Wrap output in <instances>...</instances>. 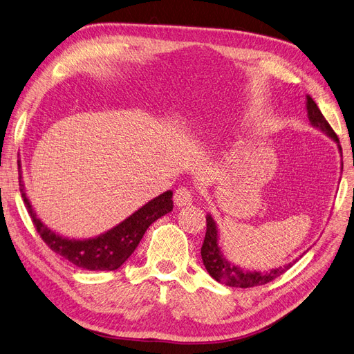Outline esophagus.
<instances>
[{"label":"esophagus","instance_id":"obj_1","mask_svg":"<svg viewBox=\"0 0 354 354\" xmlns=\"http://www.w3.org/2000/svg\"><path fill=\"white\" fill-rule=\"evenodd\" d=\"M174 201L178 207H185V206H189V204H192V194L188 188L182 187V188H178L175 196H174Z\"/></svg>","mask_w":354,"mask_h":354}]
</instances>
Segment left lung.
Instances as JSON below:
<instances>
[{
  "label": "left lung",
  "instance_id": "left-lung-1",
  "mask_svg": "<svg viewBox=\"0 0 354 354\" xmlns=\"http://www.w3.org/2000/svg\"><path fill=\"white\" fill-rule=\"evenodd\" d=\"M306 110H307V118H309V122L313 128H317L319 131H322L325 135H328L330 140H334L337 142L339 156L343 157V151H341V145L338 136L333 131V128L329 127V123L324 118V115L316 106V102L310 95H306ZM343 169V167H341ZM206 222H207V231L206 236H204V243L201 247V259L203 263L206 266L209 275L216 279L218 282H222L227 287H235V288H252L257 287V285H263L275 278L281 277L282 273L287 272L297 259L288 265H283L275 269H270L268 272H259V270H247L239 266H235L227 260L223 253L222 248L219 247V230L218 225H216L213 216L209 213L206 216Z\"/></svg>",
  "mask_w": 354,
  "mask_h": 354
}]
</instances>
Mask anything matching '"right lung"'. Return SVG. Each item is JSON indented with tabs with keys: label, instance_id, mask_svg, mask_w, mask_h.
I'll list each match as a JSON object with an SVG mask.
<instances>
[{
	"label": "right lung",
	"instance_id": "right-lung-1",
	"mask_svg": "<svg viewBox=\"0 0 354 354\" xmlns=\"http://www.w3.org/2000/svg\"><path fill=\"white\" fill-rule=\"evenodd\" d=\"M20 166V160H19ZM20 169V167H19ZM19 185L21 198L25 201L28 213L30 214L32 222L35 225L44 243L47 244L54 253L60 254L66 260H69L77 268L86 270H116L138 247L145 231L153 222L160 219L162 216L172 212L174 209V192L166 191L160 196L148 201L133 212L129 218L122 221L115 227L107 232H102L93 238H69L63 236L45 225L33 210L32 204L26 196L21 172L19 174Z\"/></svg>",
	"mask_w": 354,
	"mask_h": 354
}]
</instances>
